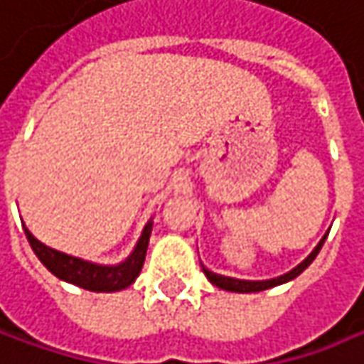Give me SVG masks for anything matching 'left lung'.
<instances>
[{"label":"left lung","mask_w":364,"mask_h":364,"mask_svg":"<svg viewBox=\"0 0 364 364\" xmlns=\"http://www.w3.org/2000/svg\"><path fill=\"white\" fill-rule=\"evenodd\" d=\"M325 238H321V242L315 247V250L300 263L299 267H294L290 273H286V275H279V277H275V279H265V282H247V279H234V277H225V275H218V273H211L207 272V269H203L205 275L209 277V282L211 284H215L218 288L221 290H230V292H261V290H267V288H273V286H279V284H284V282H290V279H294L296 275L304 272L311 263H313V259L317 257V252L321 250L323 247Z\"/></svg>","instance_id":"left-lung-1"}]
</instances>
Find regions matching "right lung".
<instances>
[{
  "mask_svg": "<svg viewBox=\"0 0 364 364\" xmlns=\"http://www.w3.org/2000/svg\"><path fill=\"white\" fill-rule=\"evenodd\" d=\"M151 225L153 223H146L143 236L134 248V252L128 257V261H124L122 265H116V267L92 265V263L82 261V259H76V257L64 255L60 250L45 247L26 228H24V234H26V240H28L31 248L39 257L41 263L53 275H58L60 279H65V282L80 286L85 290H91V292H116V290L130 286L143 269L144 255H146V247H149V236H151Z\"/></svg>",
  "mask_w": 364,
  "mask_h": 364,
  "instance_id": "obj_1",
  "label": "right lung"
}]
</instances>
